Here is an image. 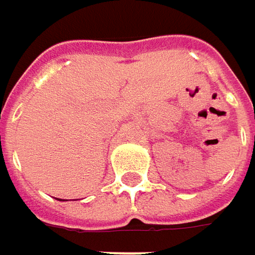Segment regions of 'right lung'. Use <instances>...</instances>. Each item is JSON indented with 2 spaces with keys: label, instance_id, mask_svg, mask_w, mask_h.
<instances>
[{
  "label": "right lung",
  "instance_id": "1",
  "mask_svg": "<svg viewBox=\"0 0 255 255\" xmlns=\"http://www.w3.org/2000/svg\"><path fill=\"white\" fill-rule=\"evenodd\" d=\"M60 201H62V199H60Z\"/></svg>",
  "mask_w": 255,
  "mask_h": 255
}]
</instances>
